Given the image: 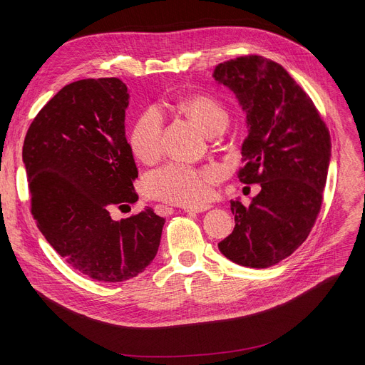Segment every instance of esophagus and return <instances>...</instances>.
Returning a JSON list of instances; mask_svg holds the SVG:
<instances>
[{
  "instance_id": "esophagus-1",
  "label": "esophagus",
  "mask_w": 365,
  "mask_h": 365,
  "mask_svg": "<svg viewBox=\"0 0 365 365\" xmlns=\"http://www.w3.org/2000/svg\"><path fill=\"white\" fill-rule=\"evenodd\" d=\"M212 208V205H198V207H186L185 212L186 213H202V212H207V210ZM157 210L158 213L161 215H168L173 212V208H168L165 205H157Z\"/></svg>"
}]
</instances>
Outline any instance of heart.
Here are the masks:
<instances>
[{
  "instance_id": "1",
  "label": "heart",
  "mask_w": 365,
  "mask_h": 365,
  "mask_svg": "<svg viewBox=\"0 0 365 365\" xmlns=\"http://www.w3.org/2000/svg\"><path fill=\"white\" fill-rule=\"evenodd\" d=\"M180 109L210 136L223 131L229 121L223 105L208 94L185 98L180 102ZM128 140L133 153L142 161L155 158L163 142L161 113L155 108L143 110L134 121ZM219 179L217 168L195 170L183 164H168L152 171L146 178L145 187L152 198L178 205H198L210 198Z\"/></svg>"
}]
</instances>
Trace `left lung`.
<instances>
[{"label": "left lung", "mask_w": 365, "mask_h": 365, "mask_svg": "<svg viewBox=\"0 0 365 365\" xmlns=\"http://www.w3.org/2000/svg\"><path fill=\"white\" fill-rule=\"evenodd\" d=\"M213 78L245 112L242 183L262 190L245 207L231 201L235 227L220 253L248 267H269L308 238L322 204L331 140L314 102L279 63L241 56L219 63Z\"/></svg>", "instance_id": "obj_1"}]
</instances>
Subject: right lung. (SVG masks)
<instances>
[{
  "label": "right lung",
  "instance_id": "add662e5",
  "mask_svg": "<svg viewBox=\"0 0 365 365\" xmlns=\"http://www.w3.org/2000/svg\"><path fill=\"white\" fill-rule=\"evenodd\" d=\"M128 99L118 78L71 83L38 112L22 152L41 234L73 269L102 282L143 272L165 223L150 207L121 220L109 215L112 205L139 200L125 139Z\"/></svg>",
  "mask_w": 365,
  "mask_h": 365
}]
</instances>
